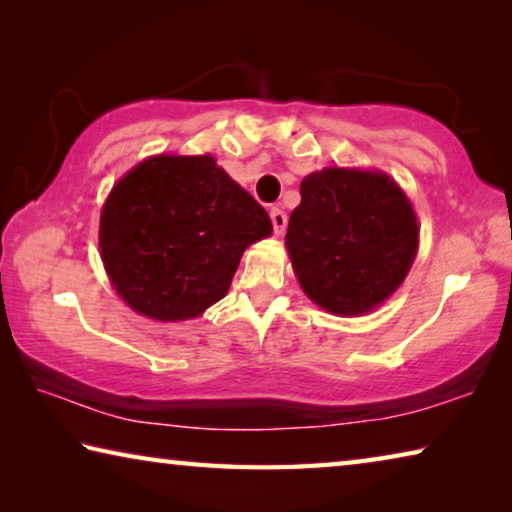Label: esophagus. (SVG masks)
<instances>
[{"instance_id": "34e87169", "label": "esophagus", "mask_w": 512, "mask_h": 512, "mask_svg": "<svg viewBox=\"0 0 512 512\" xmlns=\"http://www.w3.org/2000/svg\"><path fill=\"white\" fill-rule=\"evenodd\" d=\"M271 223H273L275 235H282L284 228H287V214H284L280 207H271Z\"/></svg>"}]
</instances>
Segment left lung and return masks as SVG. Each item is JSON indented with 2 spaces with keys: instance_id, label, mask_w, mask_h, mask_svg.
I'll list each match as a JSON object with an SVG mask.
<instances>
[{
  "instance_id": "left-lung-1",
  "label": "left lung",
  "mask_w": 512,
  "mask_h": 512,
  "mask_svg": "<svg viewBox=\"0 0 512 512\" xmlns=\"http://www.w3.org/2000/svg\"><path fill=\"white\" fill-rule=\"evenodd\" d=\"M287 250L302 291L332 314L359 316L404 282L418 219L386 173L329 167L300 183Z\"/></svg>"
}]
</instances>
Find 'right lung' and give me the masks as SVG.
Segmentation results:
<instances>
[{"label": "right lung", "mask_w": 512, "mask_h": 512, "mask_svg": "<svg viewBox=\"0 0 512 512\" xmlns=\"http://www.w3.org/2000/svg\"><path fill=\"white\" fill-rule=\"evenodd\" d=\"M271 219L212 155H155L112 187L99 246L112 287L162 323L201 316L230 289Z\"/></svg>", "instance_id": "right-lung-1"}]
</instances>
